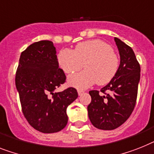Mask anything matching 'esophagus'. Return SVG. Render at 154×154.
I'll return each instance as SVG.
<instances>
[{"label": "esophagus", "mask_w": 154, "mask_h": 154, "mask_svg": "<svg viewBox=\"0 0 154 154\" xmlns=\"http://www.w3.org/2000/svg\"><path fill=\"white\" fill-rule=\"evenodd\" d=\"M77 92H78V94L79 96H80V95H82L83 93H84V91H80V90H78L77 91Z\"/></svg>", "instance_id": "1"}]
</instances>
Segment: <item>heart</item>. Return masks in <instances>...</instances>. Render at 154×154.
<instances>
[{"mask_svg":"<svg viewBox=\"0 0 154 154\" xmlns=\"http://www.w3.org/2000/svg\"><path fill=\"white\" fill-rule=\"evenodd\" d=\"M60 68L66 74H72L83 67V72L68 79L70 86L86 89L95 82L99 86L109 83L116 75L120 60L110 45L101 39L79 42L74 51L63 49L57 55Z\"/></svg>","mask_w":154,"mask_h":154,"instance_id":"heart-1","label":"heart"}]
</instances>
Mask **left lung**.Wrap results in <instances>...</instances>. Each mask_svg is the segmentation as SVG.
I'll use <instances>...</instances> for the list:
<instances>
[{"mask_svg": "<svg viewBox=\"0 0 154 154\" xmlns=\"http://www.w3.org/2000/svg\"><path fill=\"white\" fill-rule=\"evenodd\" d=\"M120 53V67L112 79L101 91L89 92L91 102L87 107L89 119L95 128L114 130L124 124L134 110L140 80V65L133 49L120 39L114 38ZM109 92L105 94V91Z\"/></svg>", "mask_w": 154, "mask_h": 154, "instance_id": "left-lung-1", "label": "left lung"}]
</instances>
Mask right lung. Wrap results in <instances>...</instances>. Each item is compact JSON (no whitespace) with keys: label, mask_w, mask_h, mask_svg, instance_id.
I'll return each mask as SVG.
<instances>
[{"label":"right lung","mask_w":154,"mask_h":154,"mask_svg":"<svg viewBox=\"0 0 154 154\" xmlns=\"http://www.w3.org/2000/svg\"><path fill=\"white\" fill-rule=\"evenodd\" d=\"M65 79L51 41L33 43L21 53L16 75V90L24 116L38 131L55 133L68 124L67 108L78 97V93L72 87L55 92Z\"/></svg>","instance_id":"obj_1"}]
</instances>
